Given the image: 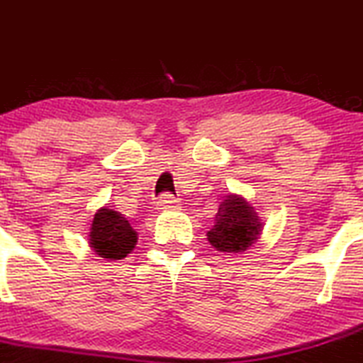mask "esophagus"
<instances>
[{"mask_svg":"<svg viewBox=\"0 0 363 363\" xmlns=\"http://www.w3.org/2000/svg\"><path fill=\"white\" fill-rule=\"evenodd\" d=\"M157 207H160L161 211H175L179 209V200L175 199L174 195H170V193H163V195L160 196Z\"/></svg>","mask_w":363,"mask_h":363,"instance_id":"obj_1","label":"esophagus"}]
</instances>
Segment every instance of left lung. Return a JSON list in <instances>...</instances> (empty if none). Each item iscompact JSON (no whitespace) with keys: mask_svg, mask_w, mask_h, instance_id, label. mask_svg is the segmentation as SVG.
<instances>
[{"mask_svg":"<svg viewBox=\"0 0 363 363\" xmlns=\"http://www.w3.org/2000/svg\"><path fill=\"white\" fill-rule=\"evenodd\" d=\"M262 223L259 216L241 196H227L220 206L207 241L220 252L238 253L248 250L259 239Z\"/></svg>","mask_w":363,"mask_h":363,"instance_id":"8db88e82","label":"left lung"}]
</instances>
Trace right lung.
<instances>
[{"label": "right lung", "mask_w": 363, "mask_h": 363, "mask_svg": "<svg viewBox=\"0 0 363 363\" xmlns=\"http://www.w3.org/2000/svg\"><path fill=\"white\" fill-rule=\"evenodd\" d=\"M136 232L122 214L111 209H99L90 228V245L99 257L118 260L128 257L136 245Z\"/></svg>", "instance_id": "right-lung-1"}]
</instances>
